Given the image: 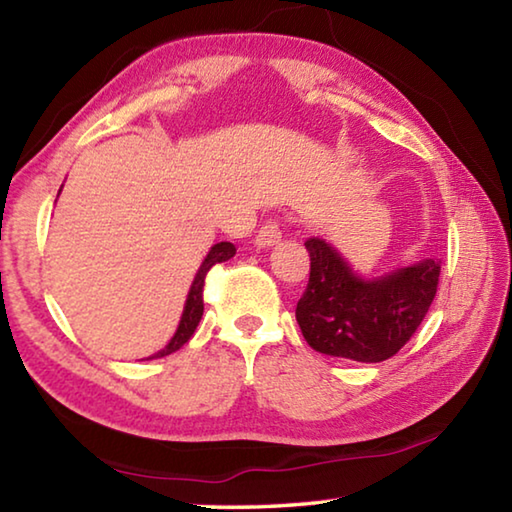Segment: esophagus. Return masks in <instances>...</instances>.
<instances>
[{
	"label": "esophagus",
	"mask_w": 512,
	"mask_h": 512,
	"mask_svg": "<svg viewBox=\"0 0 512 512\" xmlns=\"http://www.w3.org/2000/svg\"><path fill=\"white\" fill-rule=\"evenodd\" d=\"M280 239H282L280 223H277L275 219H268V221L262 225V228L257 230L255 246H257V248H271V246H275Z\"/></svg>",
	"instance_id": "obj_1"
}]
</instances>
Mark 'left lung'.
Wrapping results in <instances>:
<instances>
[{
    "label": "left lung",
    "instance_id": "8db88e82",
    "mask_svg": "<svg viewBox=\"0 0 512 512\" xmlns=\"http://www.w3.org/2000/svg\"><path fill=\"white\" fill-rule=\"evenodd\" d=\"M309 284L296 307L305 341L320 354L379 363L400 352L427 316L440 264L424 259L379 280H363L350 264L311 237Z\"/></svg>",
    "mask_w": 512,
    "mask_h": 512
}]
</instances>
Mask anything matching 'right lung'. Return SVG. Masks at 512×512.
Instances as JSON below:
<instances>
[{
    "instance_id": "right-lung-1",
    "label": "right lung",
    "mask_w": 512,
    "mask_h": 512,
    "mask_svg": "<svg viewBox=\"0 0 512 512\" xmlns=\"http://www.w3.org/2000/svg\"><path fill=\"white\" fill-rule=\"evenodd\" d=\"M237 248L230 244V241H221V244H214L210 253L203 259L201 268H198V273L192 282V289H189V296L185 302V309H183V316H180V323L176 334H173V339L164 345L160 352H155L153 357L149 359H160V357H167V354L176 352L183 348V345L192 339V334L196 332L198 323H201V316H203V287H205V275L207 271L214 264H221V262H228L230 257H235Z\"/></svg>"
}]
</instances>
